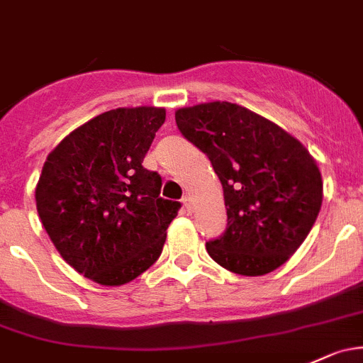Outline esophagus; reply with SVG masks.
I'll return each mask as SVG.
<instances>
[{"mask_svg": "<svg viewBox=\"0 0 363 363\" xmlns=\"http://www.w3.org/2000/svg\"><path fill=\"white\" fill-rule=\"evenodd\" d=\"M182 205H184V208H186V211H188L189 213H191V212L194 211L193 200H191V196H188V194H186V196L182 198Z\"/></svg>", "mask_w": 363, "mask_h": 363, "instance_id": "34e87169", "label": "esophagus"}]
</instances>
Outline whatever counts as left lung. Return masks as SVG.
<instances>
[{
    "label": "left lung",
    "mask_w": 363,
    "mask_h": 363,
    "mask_svg": "<svg viewBox=\"0 0 363 363\" xmlns=\"http://www.w3.org/2000/svg\"><path fill=\"white\" fill-rule=\"evenodd\" d=\"M175 123L223 184L228 228L207 242L208 255L243 277L280 268L322 207V175L310 151L277 123L226 101L177 109Z\"/></svg>",
    "instance_id": "left-lung-1"
}]
</instances>
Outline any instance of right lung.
Masks as SVG:
<instances>
[{
    "instance_id": "1",
    "label": "right lung",
    "mask_w": 363,
    "mask_h": 363,
    "mask_svg": "<svg viewBox=\"0 0 363 363\" xmlns=\"http://www.w3.org/2000/svg\"><path fill=\"white\" fill-rule=\"evenodd\" d=\"M165 109L118 108L91 118L47 156L36 208L64 261L101 285H123L156 262L179 201L143 162Z\"/></svg>"
}]
</instances>
